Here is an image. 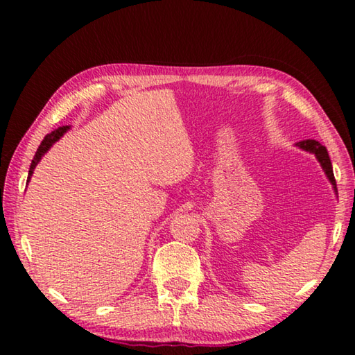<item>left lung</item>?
Instances as JSON below:
<instances>
[{"mask_svg": "<svg viewBox=\"0 0 355 355\" xmlns=\"http://www.w3.org/2000/svg\"><path fill=\"white\" fill-rule=\"evenodd\" d=\"M296 147L305 150V152L309 153H313L316 156V159L320 161V164L322 167L324 173H326L327 180L332 184V188L335 191L336 197H338V191H336V182H335V177H334V169H332V163H330V158H329V153H327V148L322 146L315 139H305V141H300L296 144Z\"/></svg>", "mask_w": 355, "mask_h": 355, "instance_id": "left-lung-1", "label": "left lung"}]
</instances>
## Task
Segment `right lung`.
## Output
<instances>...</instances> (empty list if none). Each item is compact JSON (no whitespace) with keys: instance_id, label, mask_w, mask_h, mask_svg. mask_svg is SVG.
Here are the masks:
<instances>
[{"instance_id":"obj_1","label":"right lung","mask_w":355,"mask_h":355,"mask_svg":"<svg viewBox=\"0 0 355 355\" xmlns=\"http://www.w3.org/2000/svg\"><path fill=\"white\" fill-rule=\"evenodd\" d=\"M69 130H70L69 125H67V127H59L58 130L51 131L50 135H46V136L44 137V141L40 142L37 152H35L34 158H33V161H31V166H29V173H28L26 183H29V180H31L33 173H34V169H35V166H37V164L40 163L42 156H44V155L48 152V150H50V148L53 147V144H56L59 139H61V137H62L65 133H67Z\"/></svg>"}]
</instances>
